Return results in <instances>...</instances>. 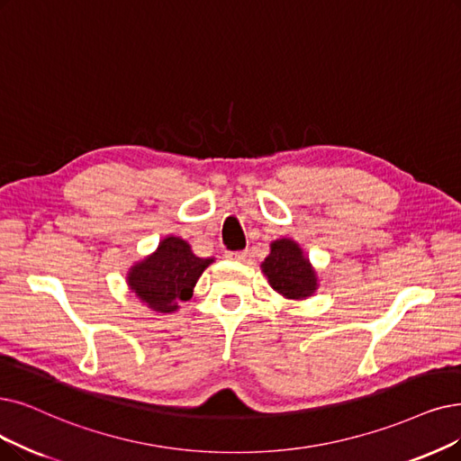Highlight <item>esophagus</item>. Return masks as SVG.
Segmentation results:
<instances>
[{
  "instance_id": "esophagus-1",
  "label": "esophagus",
  "mask_w": 461,
  "mask_h": 461,
  "mask_svg": "<svg viewBox=\"0 0 461 461\" xmlns=\"http://www.w3.org/2000/svg\"><path fill=\"white\" fill-rule=\"evenodd\" d=\"M227 257L232 261H246L248 259V251H227Z\"/></svg>"
}]
</instances>
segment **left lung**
<instances>
[{"mask_svg": "<svg viewBox=\"0 0 461 461\" xmlns=\"http://www.w3.org/2000/svg\"><path fill=\"white\" fill-rule=\"evenodd\" d=\"M270 285L287 299H304L316 289V274L301 248L287 240H276L263 263Z\"/></svg>", "mask_w": 461, "mask_h": 461, "instance_id": "1", "label": "left lung"}]
</instances>
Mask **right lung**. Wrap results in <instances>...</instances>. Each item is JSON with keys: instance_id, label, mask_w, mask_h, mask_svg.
<instances>
[{"instance_id": "obj_1", "label": "right lung", "mask_w": 461, "mask_h": 461, "mask_svg": "<svg viewBox=\"0 0 461 461\" xmlns=\"http://www.w3.org/2000/svg\"><path fill=\"white\" fill-rule=\"evenodd\" d=\"M212 259L196 257L181 238L162 240L157 253L128 274V285L157 312H174L193 297V287Z\"/></svg>"}]
</instances>
